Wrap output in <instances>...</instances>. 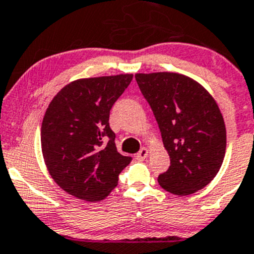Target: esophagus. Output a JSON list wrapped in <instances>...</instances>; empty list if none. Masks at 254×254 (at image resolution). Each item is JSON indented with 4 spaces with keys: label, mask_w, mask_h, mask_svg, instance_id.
<instances>
[{
    "label": "esophagus",
    "mask_w": 254,
    "mask_h": 254,
    "mask_svg": "<svg viewBox=\"0 0 254 254\" xmlns=\"http://www.w3.org/2000/svg\"><path fill=\"white\" fill-rule=\"evenodd\" d=\"M148 153H149V150H148V148L143 147L142 149H140L139 152H138L137 154H135V158H137L138 160H143V159H145V158L148 157Z\"/></svg>",
    "instance_id": "1"
}]
</instances>
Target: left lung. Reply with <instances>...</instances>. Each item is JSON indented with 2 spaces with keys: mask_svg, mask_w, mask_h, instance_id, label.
<instances>
[{
  "mask_svg": "<svg viewBox=\"0 0 254 254\" xmlns=\"http://www.w3.org/2000/svg\"><path fill=\"white\" fill-rule=\"evenodd\" d=\"M159 125L170 167L158 177L168 192L185 196L206 187L222 165L226 126L210 92L178 72L135 74Z\"/></svg>",
  "mask_w": 254,
  "mask_h": 254,
  "instance_id": "1",
  "label": "left lung"
}]
</instances>
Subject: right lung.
<instances>
[{
  "mask_svg": "<svg viewBox=\"0 0 254 254\" xmlns=\"http://www.w3.org/2000/svg\"><path fill=\"white\" fill-rule=\"evenodd\" d=\"M132 79L120 74L75 80L50 101L41 128L42 153L50 177L67 194L101 201L130 163L117 152L109 119Z\"/></svg>",
  "mask_w": 254,
  "mask_h": 254,
  "instance_id": "add662e5",
  "label": "right lung"
}]
</instances>
